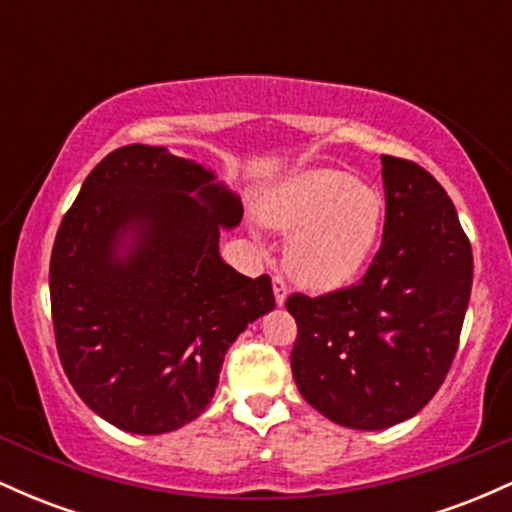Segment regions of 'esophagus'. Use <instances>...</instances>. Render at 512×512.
<instances>
[{"mask_svg": "<svg viewBox=\"0 0 512 512\" xmlns=\"http://www.w3.org/2000/svg\"><path fill=\"white\" fill-rule=\"evenodd\" d=\"M272 286H274V298H276V305H284V303H286V296H289V289H286L284 279H281V276H274V279H272Z\"/></svg>", "mask_w": 512, "mask_h": 512, "instance_id": "34e87169", "label": "esophagus"}]
</instances>
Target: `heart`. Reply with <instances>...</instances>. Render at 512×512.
I'll use <instances>...</instances> for the list:
<instances>
[{"mask_svg":"<svg viewBox=\"0 0 512 512\" xmlns=\"http://www.w3.org/2000/svg\"><path fill=\"white\" fill-rule=\"evenodd\" d=\"M260 219L289 236L284 269L293 284L330 293L366 269L383 236L385 199L346 170L305 168L264 195Z\"/></svg>","mask_w":512,"mask_h":512,"instance_id":"1","label":"heart"}]
</instances>
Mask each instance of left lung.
Returning <instances> with one entry per match:
<instances>
[{
	"mask_svg": "<svg viewBox=\"0 0 512 512\" xmlns=\"http://www.w3.org/2000/svg\"><path fill=\"white\" fill-rule=\"evenodd\" d=\"M383 245L366 276L286 301L298 339L291 370L334 424L383 431L419 414L448 375L472 293V245L428 170L383 156Z\"/></svg>",
	"mask_w": 512,
	"mask_h": 512,
	"instance_id": "1",
	"label": "left lung"
}]
</instances>
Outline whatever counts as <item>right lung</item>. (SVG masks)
Wrapping results in <instances>:
<instances>
[{
    "label": "right lung",
    "instance_id": "obj_1",
    "mask_svg": "<svg viewBox=\"0 0 512 512\" xmlns=\"http://www.w3.org/2000/svg\"><path fill=\"white\" fill-rule=\"evenodd\" d=\"M240 219L214 170L166 146H122L84 180L50 257L52 325L69 383L108 424L158 436L195 421L238 334L274 310L272 279L219 252Z\"/></svg>",
    "mask_w": 512,
    "mask_h": 512
}]
</instances>
